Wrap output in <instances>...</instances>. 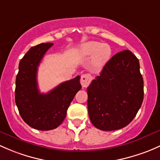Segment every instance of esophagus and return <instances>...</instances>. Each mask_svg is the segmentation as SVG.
Returning a JSON list of instances; mask_svg holds the SVG:
<instances>
[{
	"label": "esophagus",
	"mask_w": 160,
	"mask_h": 160,
	"mask_svg": "<svg viewBox=\"0 0 160 160\" xmlns=\"http://www.w3.org/2000/svg\"><path fill=\"white\" fill-rule=\"evenodd\" d=\"M92 80V76L90 73H86L81 76V79H80V83H81L83 87H87L90 85V82Z\"/></svg>",
	"instance_id": "obj_1"
}]
</instances>
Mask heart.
<instances>
[{
  "label": "heart",
  "mask_w": 160,
  "mask_h": 160,
  "mask_svg": "<svg viewBox=\"0 0 160 160\" xmlns=\"http://www.w3.org/2000/svg\"><path fill=\"white\" fill-rule=\"evenodd\" d=\"M80 53L83 57L93 55L91 59L92 66L96 70H100L105 66L110 60L112 50L107 43H101L97 41H88L81 46Z\"/></svg>",
  "instance_id": "1"
}]
</instances>
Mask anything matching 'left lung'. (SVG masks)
Instances as JSON below:
<instances>
[{"mask_svg": "<svg viewBox=\"0 0 160 160\" xmlns=\"http://www.w3.org/2000/svg\"><path fill=\"white\" fill-rule=\"evenodd\" d=\"M143 94L139 60L128 50L119 52L87 87L90 120L101 130L123 128L137 115Z\"/></svg>", "mask_w": 160, "mask_h": 160, "instance_id": "obj_1", "label": "left lung"}]
</instances>
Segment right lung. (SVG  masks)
I'll list each match as a JSON object with an SVG mask.
<instances>
[{"instance_id": "1", "label": "right lung", "mask_w": 160, "mask_h": 160, "mask_svg": "<svg viewBox=\"0 0 160 160\" xmlns=\"http://www.w3.org/2000/svg\"><path fill=\"white\" fill-rule=\"evenodd\" d=\"M52 43H42L27 52L19 63L16 77L15 102L22 119L38 130H50L64 120L67 110L76 93L81 89L80 77L60 83L47 93L38 87V68Z\"/></svg>"}]
</instances>
